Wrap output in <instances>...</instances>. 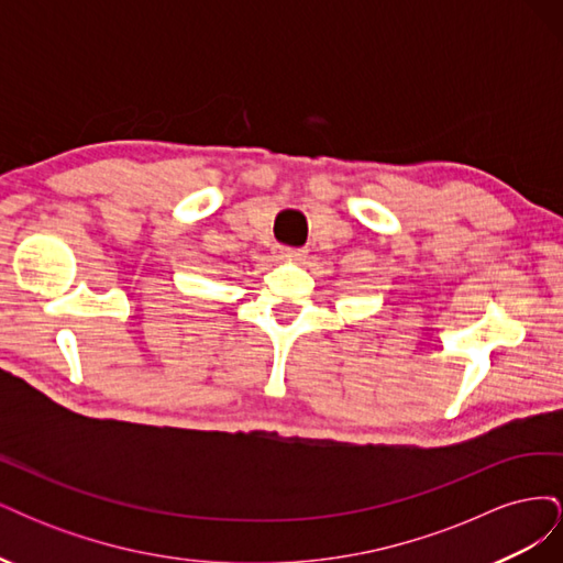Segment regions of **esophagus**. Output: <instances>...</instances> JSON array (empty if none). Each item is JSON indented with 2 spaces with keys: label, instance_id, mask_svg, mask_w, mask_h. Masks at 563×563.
Returning <instances> with one entry per match:
<instances>
[{
  "label": "esophagus",
  "instance_id": "34e87169",
  "mask_svg": "<svg viewBox=\"0 0 563 563\" xmlns=\"http://www.w3.org/2000/svg\"><path fill=\"white\" fill-rule=\"evenodd\" d=\"M305 255L302 249H294V246H277V258L279 261H300Z\"/></svg>",
  "mask_w": 563,
  "mask_h": 563
}]
</instances>
